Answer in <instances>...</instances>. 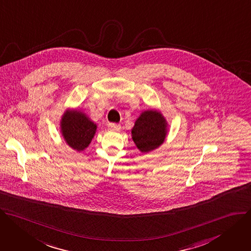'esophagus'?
<instances>
[{
  "label": "esophagus",
  "instance_id": "1",
  "mask_svg": "<svg viewBox=\"0 0 251 251\" xmlns=\"http://www.w3.org/2000/svg\"><path fill=\"white\" fill-rule=\"evenodd\" d=\"M108 128L111 130H119L121 128V126L118 124H108Z\"/></svg>",
  "mask_w": 251,
  "mask_h": 251
}]
</instances>
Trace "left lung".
Segmentation results:
<instances>
[{
    "mask_svg": "<svg viewBox=\"0 0 251 251\" xmlns=\"http://www.w3.org/2000/svg\"><path fill=\"white\" fill-rule=\"evenodd\" d=\"M169 132V124L157 109L143 111L131 128V137L136 148L148 153L159 148Z\"/></svg>",
    "mask_w": 251,
    "mask_h": 251,
    "instance_id": "1",
    "label": "left lung"
}]
</instances>
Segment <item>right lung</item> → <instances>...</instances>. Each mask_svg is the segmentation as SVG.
Masks as SVG:
<instances>
[{
    "instance_id": "add662e5",
    "label": "right lung",
    "mask_w": 251,
    "mask_h": 251,
    "mask_svg": "<svg viewBox=\"0 0 251 251\" xmlns=\"http://www.w3.org/2000/svg\"><path fill=\"white\" fill-rule=\"evenodd\" d=\"M66 144L76 151H85L94 138L98 126L83 111L67 108L60 123Z\"/></svg>"
}]
</instances>
